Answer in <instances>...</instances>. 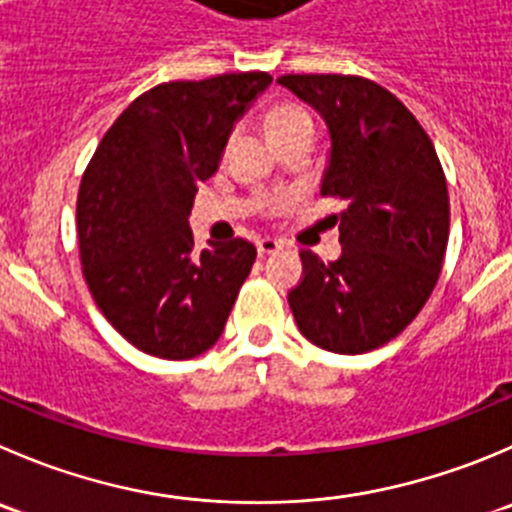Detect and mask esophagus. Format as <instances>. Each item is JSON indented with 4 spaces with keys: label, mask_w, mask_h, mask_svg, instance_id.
Returning <instances> with one entry per match:
<instances>
[{
    "label": "esophagus",
    "mask_w": 512,
    "mask_h": 512,
    "mask_svg": "<svg viewBox=\"0 0 512 512\" xmlns=\"http://www.w3.org/2000/svg\"><path fill=\"white\" fill-rule=\"evenodd\" d=\"M280 242L272 240V237H262V240H257V252H260L262 257L265 255H275L277 250H280Z\"/></svg>",
    "instance_id": "34e87169"
}]
</instances>
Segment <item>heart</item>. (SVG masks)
Here are the masks:
<instances>
[{
  "mask_svg": "<svg viewBox=\"0 0 512 512\" xmlns=\"http://www.w3.org/2000/svg\"><path fill=\"white\" fill-rule=\"evenodd\" d=\"M265 122H267V130H270V135L277 137V135H282V132L297 127V124L312 122V117H310V112H307V109L300 107V104L277 102V104H272L270 109H267Z\"/></svg>",
  "mask_w": 512,
  "mask_h": 512,
  "instance_id": "heart-1",
  "label": "heart"
}]
</instances>
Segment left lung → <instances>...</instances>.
<instances>
[{
    "mask_svg": "<svg viewBox=\"0 0 512 512\" xmlns=\"http://www.w3.org/2000/svg\"><path fill=\"white\" fill-rule=\"evenodd\" d=\"M320 112L330 157L320 192L340 197L342 255L302 250V282L287 295L312 345L360 355L398 337L428 302L450 232V200L435 147L380 84L347 74L277 79Z\"/></svg>",
    "mask_w": 512,
    "mask_h": 512,
    "instance_id": "obj_1",
    "label": "left lung"
}]
</instances>
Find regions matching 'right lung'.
<instances>
[{
	"mask_svg": "<svg viewBox=\"0 0 512 512\" xmlns=\"http://www.w3.org/2000/svg\"><path fill=\"white\" fill-rule=\"evenodd\" d=\"M267 72L167 82L137 97L99 142L77 197L82 272L109 325L147 355L190 360L220 340L257 250L190 230L235 122L270 87Z\"/></svg>",
	"mask_w": 512,
	"mask_h": 512,
	"instance_id": "add662e5",
	"label": "right lung"
}]
</instances>
